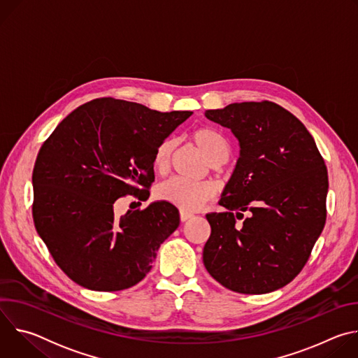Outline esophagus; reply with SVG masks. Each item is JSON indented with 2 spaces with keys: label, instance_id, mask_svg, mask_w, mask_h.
Listing matches in <instances>:
<instances>
[{
  "label": "esophagus",
  "instance_id": "obj_1",
  "mask_svg": "<svg viewBox=\"0 0 358 358\" xmlns=\"http://www.w3.org/2000/svg\"><path fill=\"white\" fill-rule=\"evenodd\" d=\"M194 215L191 214V213H185V211H181L180 213V220H181V222H185V221H188L189 218H192Z\"/></svg>",
  "mask_w": 358,
  "mask_h": 358
}]
</instances>
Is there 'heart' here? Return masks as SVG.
Returning <instances> with one entry per match:
<instances>
[{"mask_svg": "<svg viewBox=\"0 0 358 358\" xmlns=\"http://www.w3.org/2000/svg\"><path fill=\"white\" fill-rule=\"evenodd\" d=\"M189 137L203 152L210 164L220 166L228 160L231 147L228 140L220 131L211 127H199L191 131ZM174 145L176 143L173 138H164L157 145L155 156H152V166L159 173L169 170ZM156 194L160 199L170 202L171 206L185 213H192L199 210L203 203L213 198L214 189L207 182H194L181 177H171L157 187Z\"/></svg>", "mask_w": 358, "mask_h": 358, "instance_id": "heart-1", "label": "heart"}]
</instances>
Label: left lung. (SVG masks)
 Returning <instances> with one entry per match:
<instances>
[{"instance_id": "left-lung-1", "label": "left lung", "mask_w": 358, "mask_h": 358, "mask_svg": "<svg viewBox=\"0 0 358 358\" xmlns=\"http://www.w3.org/2000/svg\"><path fill=\"white\" fill-rule=\"evenodd\" d=\"M206 117L232 131L239 159L220 199L225 211L207 214L203 265L229 290H278L299 275L324 228V160L304 124L273 101L231 103Z\"/></svg>"}]
</instances>
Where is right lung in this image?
I'll return each instance as SVG.
<instances>
[{"mask_svg": "<svg viewBox=\"0 0 358 358\" xmlns=\"http://www.w3.org/2000/svg\"><path fill=\"white\" fill-rule=\"evenodd\" d=\"M191 115L101 97L75 109L42 144L32 173L34 222L73 282L116 292L150 272L160 245L180 225L178 210L155 201L116 217L115 202L148 198L157 145Z\"/></svg>", "mask_w": 358, "mask_h": 358, "instance_id": "obj_1", "label": "right lung"}]
</instances>
